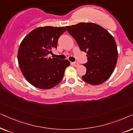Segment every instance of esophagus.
<instances>
[{
	"label": "esophagus",
	"mask_w": 133,
	"mask_h": 133,
	"mask_svg": "<svg viewBox=\"0 0 133 133\" xmlns=\"http://www.w3.org/2000/svg\"><path fill=\"white\" fill-rule=\"evenodd\" d=\"M72 64L75 67H77L79 65V63H78L77 62H74V63H72Z\"/></svg>",
	"instance_id": "34e87169"
}]
</instances>
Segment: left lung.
Segmentation results:
<instances>
[{"instance_id": "obj_1", "label": "left lung", "mask_w": 133, "mask_h": 133, "mask_svg": "<svg viewBox=\"0 0 133 133\" xmlns=\"http://www.w3.org/2000/svg\"><path fill=\"white\" fill-rule=\"evenodd\" d=\"M81 51L86 53L88 62L83 81L98 85L107 80L116 67L118 58L116 42L107 30L92 22H80L65 26Z\"/></svg>"}]
</instances>
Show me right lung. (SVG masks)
<instances>
[{
	"label": "right lung",
	"instance_id": "right-lung-1",
	"mask_svg": "<svg viewBox=\"0 0 133 133\" xmlns=\"http://www.w3.org/2000/svg\"><path fill=\"white\" fill-rule=\"evenodd\" d=\"M65 31L63 26H41L30 31L21 42L17 52L19 68L35 87L51 89L63 79L70 61L48 55L53 49H56L58 38Z\"/></svg>",
	"mask_w": 133,
	"mask_h": 133
}]
</instances>
